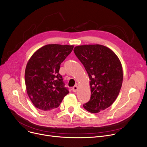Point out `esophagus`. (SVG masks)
Wrapping results in <instances>:
<instances>
[{
  "label": "esophagus",
  "mask_w": 147,
  "mask_h": 147,
  "mask_svg": "<svg viewBox=\"0 0 147 147\" xmlns=\"http://www.w3.org/2000/svg\"><path fill=\"white\" fill-rule=\"evenodd\" d=\"M78 86H77L76 85H75V86H74L72 88V91H73L74 92H76V91H78Z\"/></svg>",
  "instance_id": "1"
}]
</instances>
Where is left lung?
Returning a JSON list of instances; mask_svg holds the SVG:
<instances>
[{
	"label": "left lung",
	"instance_id": "left-lung-1",
	"mask_svg": "<svg viewBox=\"0 0 147 147\" xmlns=\"http://www.w3.org/2000/svg\"><path fill=\"white\" fill-rule=\"evenodd\" d=\"M74 51L90 80L91 98L84 108L89 112L98 113L109 107L118 96L123 80L118 56L100 45H81L75 47Z\"/></svg>",
	"mask_w": 147,
	"mask_h": 147
}]
</instances>
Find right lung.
<instances>
[{
    "instance_id": "right-lung-1",
    "label": "right lung",
    "mask_w": 147,
    "mask_h": 147,
    "mask_svg": "<svg viewBox=\"0 0 147 147\" xmlns=\"http://www.w3.org/2000/svg\"><path fill=\"white\" fill-rule=\"evenodd\" d=\"M73 45L49 44L37 50L29 60L25 72L28 95L35 107L50 112L61 104L69 92L59 71Z\"/></svg>"
}]
</instances>
